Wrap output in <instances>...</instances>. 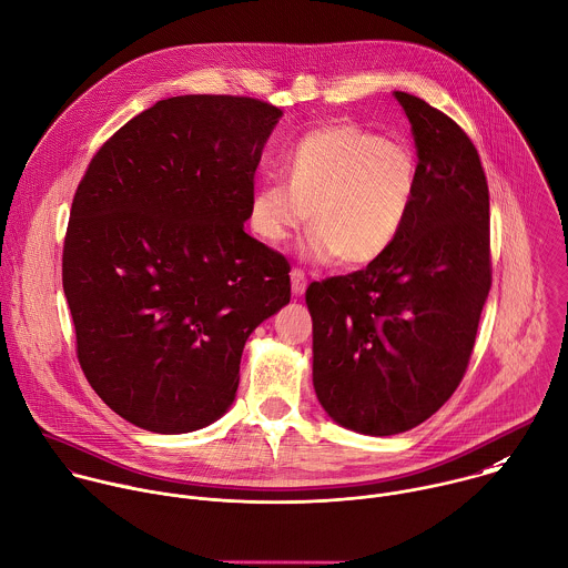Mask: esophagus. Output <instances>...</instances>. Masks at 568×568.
<instances>
[{"label":"esophagus","instance_id":"1","mask_svg":"<svg viewBox=\"0 0 568 568\" xmlns=\"http://www.w3.org/2000/svg\"><path fill=\"white\" fill-rule=\"evenodd\" d=\"M290 278H292V292H294L296 296H301V294L305 292V287H307V276H305V272L298 270V267H294V270L290 272Z\"/></svg>","mask_w":568,"mask_h":568}]
</instances>
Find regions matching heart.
<instances>
[{
    "label": "heart",
    "instance_id": "b5f03b06",
    "mask_svg": "<svg viewBox=\"0 0 568 568\" xmlns=\"http://www.w3.org/2000/svg\"><path fill=\"white\" fill-rule=\"evenodd\" d=\"M285 180H263L250 201V227L283 245L312 221L303 243L310 261L334 256L363 267L386 256L406 230L417 199L415 151L341 122L307 131L283 158Z\"/></svg>",
    "mask_w": 568,
    "mask_h": 568
}]
</instances>
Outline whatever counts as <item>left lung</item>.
Returning <instances> with one entry per match:
<instances>
[{
  "mask_svg": "<svg viewBox=\"0 0 568 568\" xmlns=\"http://www.w3.org/2000/svg\"><path fill=\"white\" fill-rule=\"evenodd\" d=\"M417 146V199L393 250L312 283V382L343 428L388 437L433 417L468 367L490 290L488 184L464 129L395 91Z\"/></svg>",
  "mask_w": 568,
  "mask_h": 568,
  "instance_id": "1",
  "label": "left lung"
}]
</instances>
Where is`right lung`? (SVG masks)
<instances>
[{
  "label": "right lung",
  "instance_id": "1",
  "mask_svg": "<svg viewBox=\"0 0 568 568\" xmlns=\"http://www.w3.org/2000/svg\"><path fill=\"white\" fill-rule=\"evenodd\" d=\"M281 115L254 98L160 100L100 146L78 184L62 254L78 361L142 430L221 419L247 336L290 303V263L243 227Z\"/></svg>",
  "mask_w": 568,
  "mask_h": 568
}]
</instances>
